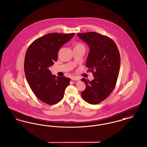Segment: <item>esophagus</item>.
<instances>
[{
    "instance_id": "esophagus-1",
    "label": "esophagus",
    "mask_w": 147,
    "mask_h": 147,
    "mask_svg": "<svg viewBox=\"0 0 147 147\" xmlns=\"http://www.w3.org/2000/svg\"><path fill=\"white\" fill-rule=\"evenodd\" d=\"M71 79L73 81H79L80 80V78L79 77H76V76H73L71 78Z\"/></svg>"
}]
</instances>
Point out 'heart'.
<instances>
[{
    "label": "heart",
    "mask_w": 147,
    "mask_h": 147,
    "mask_svg": "<svg viewBox=\"0 0 147 147\" xmlns=\"http://www.w3.org/2000/svg\"><path fill=\"white\" fill-rule=\"evenodd\" d=\"M76 46H83V45H82V44H78V45H77Z\"/></svg>",
    "instance_id": "heart-1"
}]
</instances>
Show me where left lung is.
<instances>
[{
	"mask_svg": "<svg viewBox=\"0 0 147 147\" xmlns=\"http://www.w3.org/2000/svg\"><path fill=\"white\" fill-rule=\"evenodd\" d=\"M77 35L90 49L86 66L94 77L91 81L85 78L81 80L86 85L81 95L87 102L98 104L107 98L115 88L120 66L119 52L116 43L107 36L95 32Z\"/></svg>",
	"mask_w": 147,
	"mask_h": 147,
	"instance_id": "1",
	"label": "left lung"
}]
</instances>
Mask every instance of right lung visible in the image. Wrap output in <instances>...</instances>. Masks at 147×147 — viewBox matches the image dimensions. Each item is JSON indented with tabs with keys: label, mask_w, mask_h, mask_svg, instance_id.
Listing matches in <instances>:
<instances>
[{
	"label": "right lung",
	"mask_w": 147,
	"mask_h": 147,
	"mask_svg": "<svg viewBox=\"0 0 147 147\" xmlns=\"http://www.w3.org/2000/svg\"><path fill=\"white\" fill-rule=\"evenodd\" d=\"M74 33H50L36 39L28 47L24 62L25 74L35 95L43 102L53 105L64 96L70 78L56 77L49 68L58 59L60 48L68 42Z\"/></svg>",
	"instance_id": "right-lung-1"
}]
</instances>
